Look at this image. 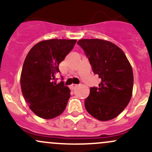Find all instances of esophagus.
I'll return each instance as SVG.
<instances>
[{"label":"esophagus","instance_id":"obj_1","mask_svg":"<svg viewBox=\"0 0 152 152\" xmlns=\"http://www.w3.org/2000/svg\"><path fill=\"white\" fill-rule=\"evenodd\" d=\"M77 86H78L77 84H72V85H71V86H70V89H71V90H73V89H76Z\"/></svg>","mask_w":152,"mask_h":152}]
</instances>
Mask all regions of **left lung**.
Returning a JSON list of instances; mask_svg holds the SVG:
<instances>
[{"label":"left lung","mask_w":152,"mask_h":152,"mask_svg":"<svg viewBox=\"0 0 152 152\" xmlns=\"http://www.w3.org/2000/svg\"><path fill=\"white\" fill-rule=\"evenodd\" d=\"M93 72L101 79L99 87H91L85 99L86 111L96 119L107 121L126 107L132 96L133 74L131 65L119 47L100 39H79Z\"/></svg>","instance_id":"obj_1"}]
</instances>
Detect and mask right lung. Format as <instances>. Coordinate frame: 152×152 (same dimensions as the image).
Listing matches in <instances>:
<instances>
[{"instance_id": "right-lung-1", "label": "right lung", "mask_w": 152, "mask_h": 152, "mask_svg": "<svg viewBox=\"0 0 152 152\" xmlns=\"http://www.w3.org/2000/svg\"><path fill=\"white\" fill-rule=\"evenodd\" d=\"M76 39L42 40L30 50L20 78L23 96L31 110L43 119H52L66 109L71 90L63 81L53 80L60 63L71 52Z\"/></svg>"}]
</instances>
